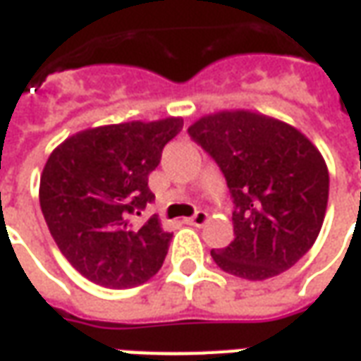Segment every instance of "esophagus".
<instances>
[{"mask_svg": "<svg viewBox=\"0 0 361 361\" xmlns=\"http://www.w3.org/2000/svg\"><path fill=\"white\" fill-rule=\"evenodd\" d=\"M207 220H209V214H207V212H204V211H197L195 214H193L191 219L185 220V222H188V224H191V226H203Z\"/></svg>", "mask_w": 361, "mask_h": 361, "instance_id": "esophagus-1", "label": "esophagus"}]
</instances>
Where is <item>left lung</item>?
I'll return each instance as SVG.
<instances>
[{"label":"left lung","instance_id":"obj_1","mask_svg":"<svg viewBox=\"0 0 361 361\" xmlns=\"http://www.w3.org/2000/svg\"><path fill=\"white\" fill-rule=\"evenodd\" d=\"M219 164L234 203V242L212 250L228 274L267 280L294 267L317 240L329 172L321 152L288 123L253 111H220L188 129Z\"/></svg>","mask_w":361,"mask_h":361}]
</instances>
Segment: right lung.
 <instances>
[{
	"mask_svg": "<svg viewBox=\"0 0 361 361\" xmlns=\"http://www.w3.org/2000/svg\"><path fill=\"white\" fill-rule=\"evenodd\" d=\"M183 119L129 121L87 129L54 150L40 178V209L66 259L94 284L133 288L164 263L172 234L157 214L149 173Z\"/></svg>",
	"mask_w": 361,
	"mask_h": 361,
	"instance_id": "obj_1",
	"label": "right lung"
}]
</instances>
